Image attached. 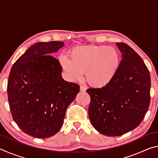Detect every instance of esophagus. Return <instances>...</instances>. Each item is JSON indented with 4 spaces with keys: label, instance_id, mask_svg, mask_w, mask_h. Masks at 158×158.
<instances>
[{
    "label": "esophagus",
    "instance_id": "obj_1",
    "mask_svg": "<svg viewBox=\"0 0 158 158\" xmlns=\"http://www.w3.org/2000/svg\"><path fill=\"white\" fill-rule=\"evenodd\" d=\"M85 90H86V87H85L84 85H81V86H80V91L85 92Z\"/></svg>",
    "mask_w": 158,
    "mask_h": 158
}]
</instances>
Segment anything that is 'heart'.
<instances>
[{"label": "heart", "mask_w": 158, "mask_h": 158, "mask_svg": "<svg viewBox=\"0 0 158 158\" xmlns=\"http://www.w3.org/2000/svg\"><path fill=\"white\" fill-rule=\"evenodd\" d=\"M69 58L60 56V65L67 79L70 81L85 78L96 88L110 84L119 68L120 56L117 50L106 45H81L69 50Z\"/></svg>", "instance_id": "heart-1"}]
</instances>
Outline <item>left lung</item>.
Instances as JSON below:
<instances>
[{
  "instance_id": "obj_1",
  "label": "left lung",
  "mask_w": 158,
  "mask_h": 158,
  "mask_svg": "<svg viewBox=\"0 0 158 158\" xmlns=\"http://www.w3.org/2000/svg\"><path fill=\"white\" fill-rule=\"evenodd\" d=\"M122 60L110 84L87 89L89 116L93 127L106 136L117 137L137 127L150 105L151 76L145 63L132 48L116 43Z\"/></svg>"
}]
</instances>
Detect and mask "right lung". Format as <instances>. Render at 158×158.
<instances>
[{"mask_svg": "<svg viewBox=\"0 0 158 158\" xmlns=\"http://www.w3.org/2000/svg\"><path fill=\"white\" fill-rule=\"evenodd\" d=\"M64 45L57 41L32 45L10 73L7 95L13 120L33 137L56 135L68 106L79 92L78 84L63 79L59 61L51 56Z\"/></svg>", "mask_w": 158, "mask_h": 158, "instance_id": "add662e5", "label": "right lung"}]
</instances>
